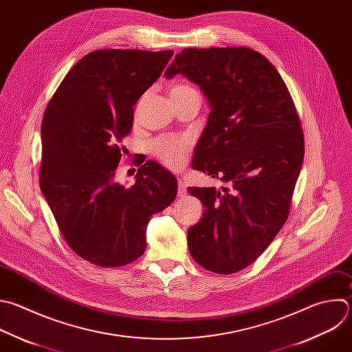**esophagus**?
<instances>
[{
    "mask_svg": "<svg viewBox=\"0 0 352 352\" xmlns=\"http://www.w3.org/2000/svg\"><path fill=\"white\" fill-rule=\"evenodd\" d=\"M178 196H179V197L186 196V186H185V184H184L182 179H178Z\"/></svg>",
    "mask_w": 352,
    "mask_h": 352,
    "instance_id": "obj_1",
    "label": "esophagus"
}]
</instances>
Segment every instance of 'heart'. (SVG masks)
Instances as JSON below:
<instances>
[{"instance_id":"b5f03b06","label":"heart","mask_w":352,"mask_h":352,"mask_svg":"<svg viewBox=\"0 0 352 352\" xmlns=\"http://www.w3.org/2000/svg\"><path fill=\"white\" fill-rule=\"evenodd\" d=\"M189 95H199L195 88L186 84H175L170 88L171 100H178ZM153 155L167 167L179 168L188 159L192 141L188 137H163L152 142Z\"/></svg>"}]
</instances>
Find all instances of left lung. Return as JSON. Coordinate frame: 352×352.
I'll return each mask as SVG.
<instances>
[{
  "mask_svg": "<svg viewBox=\"0 0 352 352\" xmlns=\"http://www.w3.org/2000/svg\"><path fill=\"white\" fill-rule=\"evenodd\" d=\"M200 87L210 114L192 168L228 186L188 188L204 206L188 230L193 260L215 274L254 263L285 225L304 160V135L275 66L246 47L186 48L166 78Z\"/></svg>",
  "mask_w": 352,
  "mask_h": 352,
  "instance_id": "1",
  "label": "left lung"
}]
</instances>
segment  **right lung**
Segmentation results:
<instances>
[{"mask_svg": "<svg viewBox=\"0 0 352 352\" xmlns=\"http://www.w3.org/2000/svg\"><path fill=\"white\" fill-rule=\"evenodd\" d=\"M174 51L99 50L81 58L50 100L41 124L40 189L70 249L109 268L140 258L153 214L177 196V178L153 160L130 188L114 179L134 106Z\"/></svg>", "mask_w": 352, "mask_h": 352, "instance_id": "obj_1", "label": "right lung"}]
</instances>
